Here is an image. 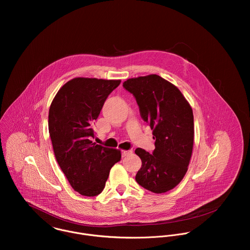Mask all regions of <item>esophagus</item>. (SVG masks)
I'll list each match as a JSON object with an SVG mask.
<instances>
[{
    "instance_id": "esophagus-1",
    "label": "esophagus",
    "mask_w": 250,
    "mask_h": 250,
    "mask_svg": "<svg viewBox=\"0 0 250 250\" xmlns=\"http://www.w3.org/2000/svg\"><path fill=\"white\" fill-rule=\"evenodd\" d=\"M131 154V151H126V150H122L121 151V156L124 158V157H127L128 155Z\"/></svg>"
}]
</instances>
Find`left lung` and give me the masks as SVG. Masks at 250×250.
Listing matches in <instances>:
<instances>
[{
  "label": "left lung",
  "instance_id": "left-lung-1",
  "mask_svg": "<svg viewBox=\"0 0 250 250\" xmlns=\"http://www.w3.org/2000/svg\"><path fill=\"white\" fill-rule=\"evenodd\" d=\"M123 87L136 98L143 120L153 130L155 149L135 153L142 159L136 181L143 188L163 193L184 178L192 153V109L178 88L158 75L129 79Z\"/></svg>",
  "mask_w": 250,
  "mask_h": 250
}]
</instances>
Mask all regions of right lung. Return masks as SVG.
Instances as JSON below:
<instances>
[{
    "label": "right lung",
    "mask_w": 250,
    "mask_h": 250,
    "mask_svg": "<svg viewBox=\"0 0 250 250\" xmlns=\"http://www.w3.org/2000/svg\"><path fill=\"white\" fill-rule=\"evenodd\" d=\"M120 80L75 78L55 96L49 109V133L54 153L72 188L84 196L102 192L119 150L91 142L92 124Z\"/></svg>",
    "instance_id": "obj_1"
}]
</instances>
